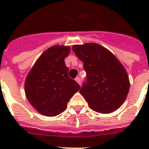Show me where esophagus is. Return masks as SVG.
<instances>
[{
    "instance_id": "esophagus-1",
    "label": "esophagus",
    "mask_w": 149,
    "mask_h": 149,
    "mask_svg": "<svg viewBox=\"0 0 149 149\" xmlns=\"http://www.w3.org/2000/svg\"><path fill=\"white\" fill-rule=\"evenodd\" d=\"M75 80H76V81L79 84V85H81V79H80V78H79V77H77V78L75 79Z\"/></svg>"
}]
</instances>
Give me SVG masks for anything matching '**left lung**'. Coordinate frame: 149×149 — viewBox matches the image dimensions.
Segmentation results:
<instances>
[{"mask_svg": "<svg viewBox=\"0 0 149 149\" xmlns=\"http://www.w3.org/2000/svg\"><path fill=\"white\" fill-rule=\"evenodd\" d=\"M76 56L83 61L86 80L79 93L93 111L112 113L118 109L130 89L127 71L113 54L97 43L75 45Z\"/></svg>", "mask_w": 149, "mask_h": 149, "instance_id": "1", "label": "left lung"}]
</instances>
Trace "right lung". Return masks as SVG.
<instances>
[{
  "instance_id": "right-lung-1",
  "label": "right lung",
  "mask_w": 149,
  "mask_h": 149,
  "mask_svg": "<svg viewBox=\"0 0 149 149\" xmlns=\"http://www.w3.org/2000/svg\"><path fill=\"white\" fill-rule=\"evenodd\" d=\"M70 46L53 45L45 50L31 68L24 83L27 99L38 113L48 117L61 113L70 99L80 89L69 77L65 58Z\"/></svg>"
}]
</instances>
